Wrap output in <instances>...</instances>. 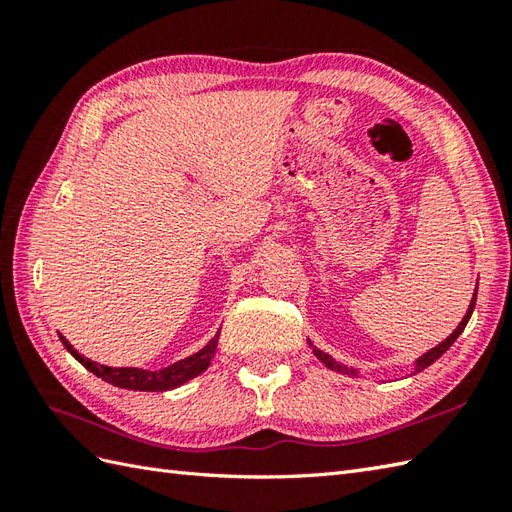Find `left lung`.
Returning a JSON list of instances; mask_svg holds the SVG:
<instances>
[{
  "label": "left lung",
  "mask_w": 512,
  "mask_h": 512,
  "mask_svg": "<svg viewBox=\"0 0 512 512\" xmlns=\"http://www.w3.org/2000/svg\"><path fill=\"white\" fill-rule=\"evenodd\" d=\"M475 299H477V290L473 292V299H471V303H469V310H466V314H464V319L460 321V325L458 328H455L447 339H444L442 343H438L436 347H431V350H427L424 352L422 356H418L416 361H413V369H411V376L413 374H418V372H422V369H427L431 363H436L438 358L449 350V347L458 341V336L464 332V328H466V323H469V319H471V314H473V310H475ZM308 343H310V347H312V352H314V356L319 358V361L328 367V369H332V372H341V374H347V376H361V372H358V369H354V367H347V365H343V363H339L336 361V358H332L330 354H325L323 350H319L317 345H314L310 339H308Z\"/></svg>",
  "instance_id": "8db88e82"
}]
</instances>
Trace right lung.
I'll list each match as a JSON object with an SVG mask.
<instances>
[{
	"instance_id": "add662e5",
	"label": "right lung",
	"mask_w": 512,
	"mask_h": 512,
	"mask_svg": "<svg viewBox=\"0 0 512 512\" xmlns=\"http://www.w3.org/2000/svg\"><path fill=\"white\" fill-rule=\"evenodd\" d=\"M59 339L63 343L65 350H68L76 361H79L85 369H90L94 376L103 378L105 383H110L114 387L121 389H134V391H167V389H176L180 385L187 383V380L200 376L206 367L211 365V358L215 354L217 339H220V332H217L213 339L206 343L200 352H195L182 361L173 363L169 367L162 369H143V367H107L96 361H90L88 356H81L70 345V341L65 339L63 334H59Z\"/></svg>"
}]
</instances>
